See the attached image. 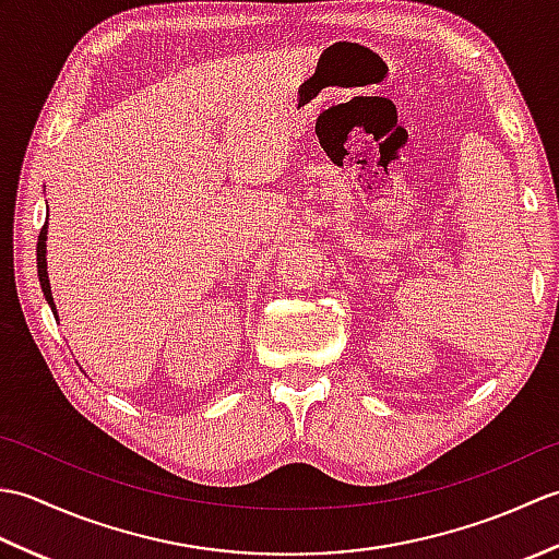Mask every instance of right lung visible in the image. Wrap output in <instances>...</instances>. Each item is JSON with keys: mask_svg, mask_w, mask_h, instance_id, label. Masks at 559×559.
Segmentation results:
<instances>
[{"mask_svg": "<svg viewBox=\"0 0 559 559\" xmlns=\"http://www.w3.org/2000/svg\"><path fill=\"white\" fill-rule=\"evenodd\" d=\"M45 240H47V225H43V228H40V235H38V278H40V288H43V293H45V300H47V305L52 307V312H55V302H52V293H50V281H47Z\"/></svg>", "mask_w": 559, "mask_h": 559, "instance_id": "obj_1", "label": "right lung"}]
</instances>
